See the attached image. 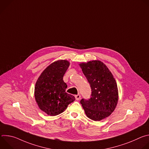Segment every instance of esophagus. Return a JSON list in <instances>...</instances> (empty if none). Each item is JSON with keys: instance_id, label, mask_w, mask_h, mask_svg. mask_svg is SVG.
<instances>
[{"instance_id": "esophagus-1", "label": "esophagus", "mask_w": 149, "mask_h": 149, "mask_svg": "<svg viewBox=\"0 0 149 149\" xmlns=\"http://www.w3.org/2000/svg\"><path fill=\"white\" fill-rule=\"evenodd\" d=\"M75 99H76V100H77V101H79V100H80V98H81V95H80L79 94H78V95H75Z\"/></svg>"}]
</instances>
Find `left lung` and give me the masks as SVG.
I'll return each mask as SVG.
<instances>
[{
	"instance_id": "left-lung-1",
	"label": "left lung",
	"mask_w": 149,
	"mask_h": 149,
	"mask_svg": "<svg viewBox=\"0 0 149 149\" xmlns=\"http://www.w3.org/2000/svg\"><path fill=\"white\" fill-rule=\"evenodd\" d=\"M91 88V97L80 101L86 116L94 121L108 117L118 100L117 85L108 67L99 60L79 63Z\"/></svg>"
}]
</instances>
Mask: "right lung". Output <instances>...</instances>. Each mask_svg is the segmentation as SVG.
<instances>
[{
	"label": "right lung",
	"mask_w": 149,
	"mask_h": 149,
	"mask_svg": "<svg viewBox=\"0 0 149 149\" xmlns=\"http://www.w3.org/2000/svg\"><path fill=\"white\" fill-rule=\"evenodd\" d=\"M70 65L65 59L56 61L43 71L36 82L35 101L40 110L49 116L62 113L75 100L74 96L65 92L67 85L63 80Z\"/></svg>",
	"instance_id": "obj_1"
}]
</instances>
